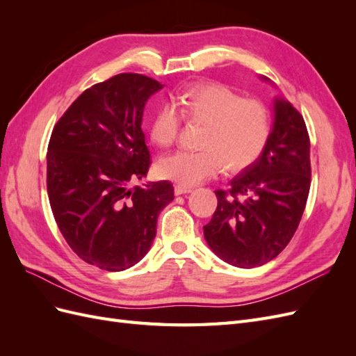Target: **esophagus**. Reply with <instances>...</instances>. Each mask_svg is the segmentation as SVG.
Masks as SVG:
<instances>
[{
    "label": "esophagus",
    "instance_id": "obj_1",
    "mask_svg": "<svg viewBox=\"0 0 356 356\" xmlns=\"http://www.w3.org/2000/svg\"><path fill=\"white\" fill-rule=\"evenodd\" d=\"M174 191L177 196H181V195H186V193H190L191 191V187H186V186H181V184H177L174 187Z\"/></svg>",
    "mask_w": 356,
    "mask_h": 356
}]
</instances>
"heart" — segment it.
Instances as JSON below:
<instances>
[{
  "mask_svg": "<svg viewBox=\"0 0 356 356\" xmlns=\"http://www.w3.org/2000/svg\"><path fill=\"white\" fill-rule=\"evenodd\" d=\"M175 104H163L154 113L149 124L154 144L174 145L182 117L204 124L199 141L202 149L177 152L157 163L161 178L181 186H196L220 174L222 166L229 174L245 170L255 163L270 139L272 120L266 104L242 98L224 84H191L175 96Z\"/></svg>",
  "mask_w": 356,
  "mask_h": 356,
  "instance_id": "heart-1",
  "label": "heart"
}]
</instances>
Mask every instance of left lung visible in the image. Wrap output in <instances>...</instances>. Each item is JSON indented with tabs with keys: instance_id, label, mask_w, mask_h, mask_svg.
<instances>
[{
	"instance_id": "8db88e82",
	"label": "left lung",
	"mask_w": 356,
	"mask_h": 356,
	"mask_svg": "<svg viewBox=\"0 0 356 356\" xmlns=\"http://www.w3.org/2000/svg\"><path fill=\"white\" fill-rule=\"evenodd\" d=\"M273 111L264 152L230 181L229 190L215 191L217 209L203 227L211 250L234 267L272 261L289 243L306 208L312 175L306 123L282 98L273 101Z\"/></svg>"
}]
</instances>
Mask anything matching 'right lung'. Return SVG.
<instances>
[{"label":"right lung","mask_w":356,"mask_h":356,"mask_svg":"<svg viewBox=\"0 0 356 356\" xmlns=\"http://www.w3.org/2000/svg\"><path fill=\"white\" fill-rule=\"evenodd\" d=\"M161 88L143 74H117L84 90L53 127V217L71 250L102 270H126L143 260L160 211L174 200L169 181L132 186L152 163L141 123L148 98Z\"/></svg>","instance_id":"add662e5"}]
</instances>
